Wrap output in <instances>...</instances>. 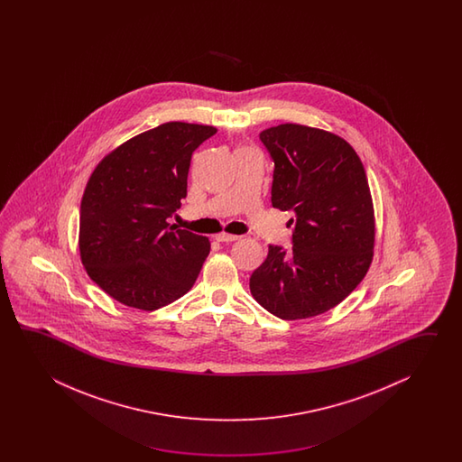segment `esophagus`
Here are the masks:
<instances>
[{"label":"esophagus","mask_w":462,"mask_h":462,"mask_svg":"<svg viewBox=\"0 0 462 462\" xmlns=\"http://www.w3.org/2000/svg\"><path fill=\"white\" fill-rule=\"evenodd\" d=\"M215 239H217V243H233V241L239 239V236L219 233V235L215 236Z\"/></svg>","instance_id":"obj_1"}]
</instances>
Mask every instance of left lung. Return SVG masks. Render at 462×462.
<instances>
[{
	"label": "left lung",
	"mask_w": 462,
	"mask_h": 462,
	"mask_svg": "<svg viewBox=\"0 0 462 462\" xmlns=\"http://www.w3.org/2000/svg\"><path fill=\"white\" fill-rule=\"evenodd\" d=\"M274 160L273 207L292 209V249L269 245L251 294L282 320L324 314L352 294L374 261V211L364 163L332 132L281 124L261 132Z\"/></svg>",
	"instance_id": "8db88e82"
}]
</instances>
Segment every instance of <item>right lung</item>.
Masks as SVG:
<instances>
[{"mask_svg":"<svg viewBox=\"0 0 462 462\" xmlns=\"http://www.w3.org/2000/svg\"><path fill=\"white\" fill-rule=\"evenodd\" d=\"M217 128L167 122L98 162L80 201L79 253L120 304L157 310L187 294L209 254L205 236L168 223L187 197L191 155Z\"/></svg>","mask_w":462,"mask_h":462,"instance_id":"right-lung-1","label":"right lung"}]
</instances>
